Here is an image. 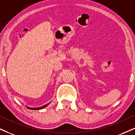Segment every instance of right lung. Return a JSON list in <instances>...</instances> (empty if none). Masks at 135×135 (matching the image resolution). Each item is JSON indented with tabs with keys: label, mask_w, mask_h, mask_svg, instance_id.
Segmentation results:
<instances>
[{
	"label": "right lung",
	"mask_w": 135,
	"mask_h": 135,
	"mask_svg": "<svg viewBox=\"0 0 135 135\" xmlns=\"http://www.w3.org/2000/svg\"><path fill=\"white\" fill-rule=\"evenodd\" d=\"M48 105H49V103L47 104V105L43 106V107H40V108H29V107H27V108H28V109H30V110H41V109H43L44 108H45V107H47Z\"/></svg>",
	"instance_id": "obj_1"
}]
</instances>
